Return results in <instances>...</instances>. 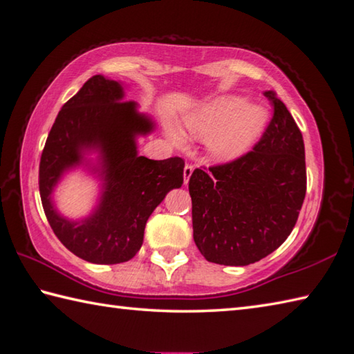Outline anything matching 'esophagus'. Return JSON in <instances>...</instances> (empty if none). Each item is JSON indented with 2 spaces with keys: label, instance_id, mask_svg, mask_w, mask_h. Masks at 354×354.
<instances>
[{
  "label": "esophagus",
  "instance_id": "esophagus-1",
  "mask_svg": "<svg viewBox=\"0 0 354 354\" xmlns=\"http://www.w3.org/2000/svg\"><path fill=\"white\" fill-rule=\"evenodd\" d=\"M192 173H194V165L187 164V165L184 167V183H185V184L189 183V179H190V176H192Z\"/></svg>",
  "mask_w": 354,
  "mask_h": 354
}]
</instances>
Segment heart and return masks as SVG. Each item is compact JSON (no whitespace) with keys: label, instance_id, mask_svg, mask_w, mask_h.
<instances>
[{"label":"heart","instance_id":"b5f03b06","mask_svg":"<svg viewBox=\"0 0 354 354\" xmlns=\"http://www.w3.org/2000/svg\"><path fill=\"white\" fill-rule=\"evenodd\" d=\"M189 131L198 138H209L210 153L216 159L232 160L244 155L266 125V111L259 105H246L241 97L223 95L199 106L185 118ZM175 144H184V133L169 128Z\"/></svg>","mask_w":354,"mask_h":354}]
</instances>
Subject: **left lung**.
Listing matches in <instances>:
<instances>
[{
  "mask_svg": "<svg viewBox=\"0 0 354 354\" xmlns=\"http://www.w3.org/2000/svg\"><path fill=\"white\" fill-rule=\"evenodd\" d=\"M265 95L274 114L252 150L190 176L194 240L216 265L246 266L274 252L304 204V138L283 102L274 91Z\"/></svg>",
  "mask_w": 354,
  "mask_h": 354,
  "instance_id": "obj_1",
  "label": "left lung"
}]
</instances>
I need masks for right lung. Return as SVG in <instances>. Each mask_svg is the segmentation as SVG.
Masks as SVG:
<instances>
[{"instance_id":"1","label":"right lung","mask_w":354,"mask_h":354,"mask_svg":"<svg viewBox=\"0 0 354 354\" xmlns=\"http://www.w3.org/2000/svg\"><path fill=\"white\" fill-rule=\"evenodd\" d=\"M120 83L93 75L71 97L50 128L38 169L44 215L63 246L97 265L131 260L142 246L151 212L184 181V160L139 156L134 138L151 131L153 122L122 100ZM97 148L102 156L106 190L95 214L80 223L56 214L50 194L62 171L80 162L82 151Z\"/></svg>"}]
</instances>
